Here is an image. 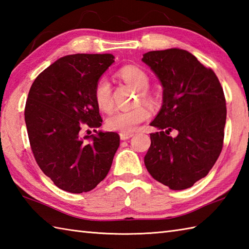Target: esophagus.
<instances>
[{
  "label": "esophagus",
  "mask_w": 249,
  "mask_h": 249,
  "mask_svg": "<svg viewBox=\"0 0 249 249\" xmlns=\"http://www.w3.org/2000/svg\"><path fill=\"white\" fill-rule=\"evenodd\" d=\"M133 137V134H129V133H120V138L121 140H127L129 138Z\"/></svg>",
  "instance_id": "34e87169"
}]
</instances>
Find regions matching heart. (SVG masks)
<instances>
[{"instance_id": "b5f03b06", "label": "heart", "mask_w": 249, "mask_h": 249, "mask_svg": "<svg viewBox=\"0 0 249 249\" xmlns=\"http://www.w3.org/2000/svg\"><path fill=\"white\" fill-rule=\"evenodd\" d=\"M118 76L136 89H138V97L137 99L142 100L146 104H152L153 95L147 89L150 84V78L146 72L141 68L127 65L122 67L118 72ZM94 100L97 107L103 112H109L113 107L112 89L110 82L106 78H100L95 83L94 87ZM150 116V111L143 105H137L130 109H116L106 120V126L110 130L121 131V133H131L137 126L142 122L146 121Z\"/></svg>"}]
</instances>
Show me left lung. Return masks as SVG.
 I'll return each mask as SVG.
<instances>
[{"instance_id": "obj_1", "label": "left lung", "mask_w": 249, "mask_h": 249, "mask_svg": "<svg viewBox=\"0 0 249 249\" xmlns=\"http://www.w3.org/2000/svg\"><path fill=\"white\" fill-rule=\"evenodd\" d=\"M163 87V103L151 125L144 163L173 190L192 187L212 169L223 150L226 98L217 76L182 49L150 51L142 57ZM177 135L171 137L170 133Z\"/></svg>"}]
</instances>
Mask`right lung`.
I'll return each mask as SVG.
<instances>
[{"instance_id": "right-lung-1", "label": "right lung", "mask_w": 249, "mask_h": 249, "mask_svg": "<svg viewBox=\"0 0 249 249\" xmlns=\"http://www.w3.org/2000/svg\"><path fill=\"white\" fill-rule=\"evenodd\" d=\"M113 59L112 54L63 56L30 89L24 120L31 150L41 171L65 192L81 194L96 187L120 145V136L112 131L80 137L82 125L96 131L103 123L93 92ZM88 138L92 140L88 142Z\"/></svg>"}]
</instances>
